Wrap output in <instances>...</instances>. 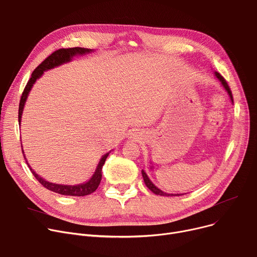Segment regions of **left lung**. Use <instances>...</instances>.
<instances>
[{
	"label": "left lung",
	"mask_w": 257,
	"mask_h": 257,
	"mask_svg": "<svg viewBox=\"0 0 257 257\" xmlns=\"http://www.w3.org/2000/svg\"><path fill=\"white\" fill-rule=\"evenodd\" d=\"M215 75L217 76V78L221 81V83L223 84V87L225 88V90L227 91V93H228V95H229V97H230V99H231V101H232V103H233V98H232V93H231V91H230V89H229V87H228V83L226 82V80L224 79V77L222 76L220 73H218V72H215ZM142 174H143V178H144V181H145V184L147 185V187L149 188V189L152 191V192H154L155 194H157V195H163V196H175V194H167V193H165V192H163V191H161L160 189H158V188L154 185L151 181H150V179L148 178V176H147V174L144 172H142ZM177 195V194H176ZM179 195V194H178ZM177 195V196H178Z\"/></svg>",
	"instance_id": "obj_1"
}]
</instances>
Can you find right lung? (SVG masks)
I'll return each instance as SVG.
<instances>
[{"instance_id": "right-lung-1", "label": "right lung", "mask_w": 257, "mask_h": 257, "mask_svg": "<svg viewBox=\"0 0 257 257\" xmlns=\"http://www.w3.org/2000/svg\"><path fill=\"white\" fill-rule=\"evenodd\" d=\"M91 49H87V48H82V47H69V48H60L56 51H54L53 54L50 56H48L43 62H41V64L36 68L35 70L33 71L31 78L29 79V81L27 82L26 87L24 89V92L22 94L21 97V101H20V106H19V122L21 124V119H22V114H23V109L25 106V102L27 100L28 94L30 92V90L33 87V83H35L36 79L39 78L43 71L51 69L56 66H59L63 63L69 62L71 60V58L73 56L76 55H83L85 53H90ZM24 154V151H23ZM108 156V153L105 154V155L101 158L99 165L96 169V172L94 174V176L92 177V179L87 182L85 184H80V185H76V186H67V185H59V184H54V183H49L47 181H45L44 179H42L41 177H39L34 170L30 167V165L28 164V166L30 167L31 172L33 174V176L37 179V181L43 186L45 187L46 189L54 191L56 193L62 194V195H70V196H84V195H89L91 193H93L94 191H96V189L98 188L100 182H101V178H102V166H103L106 158ZM25 157V154H24ZM26 159V157H25Z\"/></svg>"}]
</instances>
